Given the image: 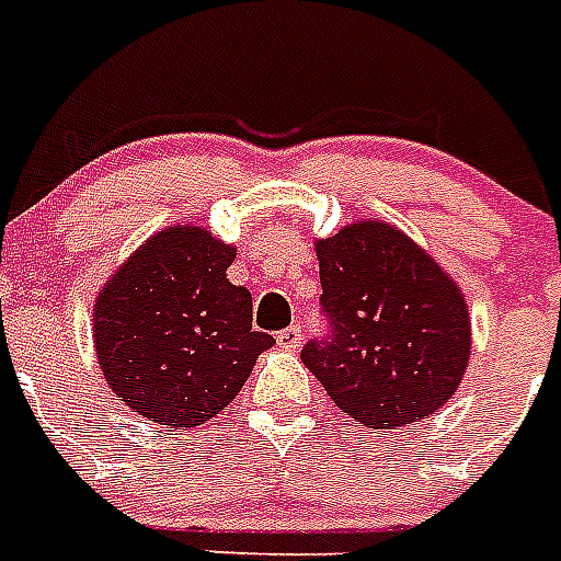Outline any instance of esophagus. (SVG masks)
Instances as JSON below:
<instances>
[{
  "label": "esophagus",
  "mask_w": 561,
  "mask_h": 561,
  "mask_svg": "<svg viewBox=\"0 0 561 561\" xmlns=\"http://www.w3.org/2000/svg\"><path fill=\"white\" fill-rule=\"evenodd\" d=\"M277 345H280V348H286V351H295V348H300V342H304V329H300V325H289V329H284V331H277Z\"/></svg>",
  "instance_id": "34e87169"
}]
</instances>
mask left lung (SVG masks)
<instances>
[{"instance_id": "obj_1", "label": "left lung", "mask_w": 561, "mask_h": 561, "mask_svg": "<svg viewBox=\"0 0 561 561\" xmlns=\"http://www.w3.org/2000/svg\"><path fill=\"white\" fill-rule=\"evenodd\" d=\"M314 247L329 334L306 342V368L365 427L433 415L469 365L472 325L460 286L385 221H356Z\"/></svg>"}]
</instances>
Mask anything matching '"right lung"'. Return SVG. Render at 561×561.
<instances>
[{
	"mask_svg": "<svg viewBox=\"0 0 561 561\" xmlns=\"http://www.w3.org/2000/svg\"><path fill=\"white\" fill-rule=\"evenodd\" d=\"M236 247L202 227H165L108 277L95 300L106 385L171 430L216 419L275 336L252 329V295L227 280Z\"/></svg>",
	"mask_w": 561,
	"mask_h": 561,
	"instance_id": "add662e5",
	"label": "right lung"
}]
</instances>
